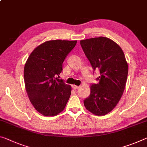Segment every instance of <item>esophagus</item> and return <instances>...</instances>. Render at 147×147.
Instances as JSON below:
<instances>
[{"label":"esophagus","mask_w":147,"mask_h":147,"mask_svg":"<svg viewBox=\"0 0 147 147\" xmlns=\"http://www.w3.org/2000/svg\"><path fill=\"white\" fill-rule=\"evenodd\" d=\"M80 88V86H76V85H73V88L74 90H78Z\"/></svg>","instance_id":"esophagus-1"}]
</instances>
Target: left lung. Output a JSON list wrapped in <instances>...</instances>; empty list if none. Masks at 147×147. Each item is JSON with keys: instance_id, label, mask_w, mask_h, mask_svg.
<instances>
[{"instance_id": "obj_1", "label": "left lung", "mask_w": 147, "mask_h": 147, "mask_svg": "<svg viewBox=\"0 0 147 147\" xmlns=\"http://www.w3.org/2000/svg\"><path fill=\"white\" fill-rule=\"evenodd\" d=\"M80 45L93 69L99 71L98 84H92L90 96L84 99L87 110L105 115L116 106L124 93L128 65L119 45L107 37L80 40Z\"/></svg>"}]
</instances>
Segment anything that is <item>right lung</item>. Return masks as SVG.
<instances>
[{
    "mask_svg": "<svg viewBox=\"0 0 147 147\" xmlns=\"http://www.w3.org/2000/svg\"><path fill=\"white\" fill-rule=\"evenodd\" d=\"M76 40H49L34 49L24 67L27 94L34 109L45 116L63 111L71 94V86L57 76L63 71L65 57Z\"/></svg>",
    "mask_w": 147,
    "mask_h": 147,
    "instance_id": "obj_1",
    "label": "right lung"
}]
</instances>
